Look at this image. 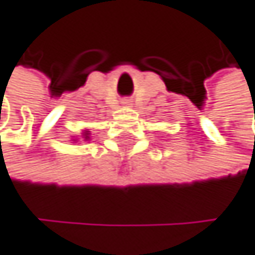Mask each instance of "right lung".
I'll return each instance as SVG.
<instances>
[{
	"label": "right lung",
	"mask_w": 255,
	"mask_h": 255,
	"mask_svg": "<svg viewBox=\"0 0 255 255\" xmlns=\"http://www.w3.org/2000/svg\"><path fill=\"white\" fill-rule=\"evenodd\" d=\"M85 140H90V130H85V132L82 134Z\"/></svg>",
	"instance_id": "add662e5"
}]
</instances>
